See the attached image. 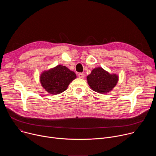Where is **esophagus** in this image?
<instances>
[{"mask_svg":"<svg viewBox=\"0 0 156 156\" xmlns=\"http://www.w3.org/2000/svg\"><path fill=\"white\" fill-rule=\"evenodd\" d=\"M78 77L80 78L83 79V78H84V77H85V75H84L83 73H80L78 74Z\"/></svg>","mask_w":156,"mask_h":156,"instance_id":"1","label":"esophagus"}]
</instances>
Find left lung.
I'll return each instance as SVG.
<instances>
[{"mask_svg": "<svg viewBox=\"0 0 156 156\" xmlns=\"http://www.w3.org/2000/svg\"><path fill=\"white\" fill-rule=\"evenodd\" d=\"M87 81L94 91L100 94H107L117 85L119 76L115 73H110L102 67H97L87 76Z\"/></svg>", "mask_w": 156, "mask_h": 156, "instance_id": "1", "label": "left lung"}]
</instances>
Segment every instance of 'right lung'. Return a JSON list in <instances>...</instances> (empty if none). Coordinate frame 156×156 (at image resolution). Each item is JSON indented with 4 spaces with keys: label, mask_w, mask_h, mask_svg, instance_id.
Segmentation results:
<instances>
[{
    "label": "right lung",
    "mask_w": 156,
    "mask_h": 156,
    "mask_svg": "<svg viewBox=\"0 0 156 156\" xmlns=\"http://www.w3.org/2000/svg\"><path fill=\"white\" fill-rule=\"evenodd\" d=\"M76 78L75 73L62 65L43 71L39 76L41 86L48 93L56 95L67 89L69 84Z\"/></svg>",
    "instance_id": "obj_1"
}]
</instances>
